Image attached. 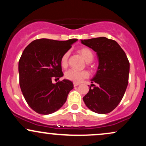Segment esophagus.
I'll list each match as a JSON object with an SVG mask.
<instances>
[{
  "instance_id": "34e87169",
  "label": "esophagus",
  "mask_w": 146,
  "mask_h": 146,
  "mask_svg": "<svg viewBox=\"0 0 146 146\" xmlns=\"http://www.w3.org/2000/svg\"><path fill=\"white\" fill-rule=\"evenodd\" d=\"M80 85V83H77V82H73V86H78Z\"/></svg>"
}]
</instances>
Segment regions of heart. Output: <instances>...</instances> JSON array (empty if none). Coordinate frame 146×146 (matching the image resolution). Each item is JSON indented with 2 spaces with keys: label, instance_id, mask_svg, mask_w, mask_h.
I'll list each match as a JSON object with an SVG mask.
<instances>
[{
  "label": "heart",
  "instance_id": "heart-1",
  "mask_svg": "<svg viewBox=\"0 0 146 146\" xmlns=\"http://www.w3.org/2000/svg\"><path fill=\"white\" fill-rule=\"evenodd\" d=\"M79 53L82 55L84 59L86 62H90L93 59V53L90 48L84 47L79 49ZM69 56V52L67 51L64 53L60 59V64L62 67L65 68L67 66L68 58ZM88 72L86 71H77L75 69H69L65 72L64 76L67 80L74 82L80 83L84 80V79L88 78Z\"/></svg>",
  "mask_w": 146,
  "mask_h": 146
}]
</instances>
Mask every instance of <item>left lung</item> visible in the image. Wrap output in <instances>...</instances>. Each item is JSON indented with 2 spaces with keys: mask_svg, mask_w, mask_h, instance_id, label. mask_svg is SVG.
I'll use <instances>...</instances> for the list:
<instances>
[{
  "mask_svg": "<svg viewBox=\"0 0 146 146\" xmlns=\"http://www.w3.org/2000/svg\"><path fill=\"white\" fill-rule=\"evenodd\" d=\"M82 44L96 52L99 65L89 91L83 98L90 110L109 113L123 98L128 84L130 63L119 44L106 37L81 40Z\"/></svg>",
  "mask_w": 146,
  "mask_h": 146,
  "instance_id": "1",
  "label": "left lung"
}]
</instances>
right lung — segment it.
<instances>
[{
	"label": "right lung",
	"instance_id": "right-lung-1",
	"mask_svg": "<svg viewBox=\"0 0 146 146\" xmlns=\"http://www.w3.org/2000/svg\"><path fill=\"white\" fill-rule=\"evenodd\" d=\"M76 41L42 38L31 42L23 51L18 62L20 86L26 102L36 113L51 114L66 102L73 82L64 79L53 84L52 78L59 80L64 75L60 59Z\"/></svg>",
	"mask_w": 146,
	"mask_h": 146
}]
</instances>
